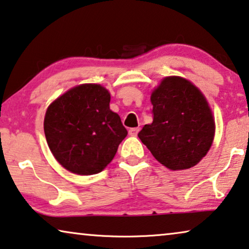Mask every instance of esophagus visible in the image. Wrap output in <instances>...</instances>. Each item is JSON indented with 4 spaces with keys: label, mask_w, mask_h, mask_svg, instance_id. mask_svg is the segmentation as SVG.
I'll return each mask as SVG.
<instances>
[{
    "label": "esophagus",
    "mask_w": 249,
    "mask_h": 249,
    "mask_svg": "<svg viewBox=\"0 0 249 249\" xmlns=\"http://www.w3.org/2000/svg\"><path fill=\"white\" fill-rule=\"evenodd\" d=\"M139 130H140L139 128H131V129H129V135L132 136V137H136L137 135H138Z\"/></svg>",
    "instance_id": "esophagus-1"
}]
</instances>
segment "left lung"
<instances>
[{
	"mask_svg": "<svg viewBox=\"0 0 249 249\" xmlns=\"http://www.w3.org/2000/svg\"><path fill=\"white\" fill-rule=\"evenodd\" d=\"M154 119L138 133L153 156L172 171L191 168L213 142L212 111L196 85L179 76L163 78L150 96Z\"/></svg>",
	"mask_w": 249,
	"mask_h": 249,
	"instance_id": "1",
	"label": "left lung"
}]
</instances>
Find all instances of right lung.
<instances>
[{
	"label": "right lung",
	"instance_id": "obj_1",
	"mask_svg": "<svg viewBox=\"0 0 249 249\" xmlns=\"http://www.w3.org/2000/svg\"><path fill=\"white\" fill-rule=\"evenodd\" d=\"M110 93L99 84L68 89L48 107L44 130L49 149L74 174L102 172L128 135L121 119L110 110Z\"/></svg>",
	"mask_w": 249,
	"mask_h": 249
}]
</instances>
